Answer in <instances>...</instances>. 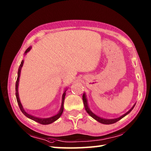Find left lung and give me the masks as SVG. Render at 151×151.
Segmentation results:
<instances>
[{"instance_id": "1", "label": "left lung", "mask_w": 151, "mask_h": 151, "mask_svg": "<svg viewBox=\"0 0 151 151\" xmlns=\"http://www.w3.org/2000/svg\"><path fill=\"white\" fill-rule=\"evenodd\" d=\"M83 104H84V106H85V109L86 110V111L87 112V113L90 115L93 118H94L95 120H97V122H99L101 123V124H114L117 122L119 121V119H121L122 118H123L124 116H126V115L128 114L130 112L132 111V110L133 109L135 105L134 104L133 106V107H132V108L129 110L128 112H126V114H124L122 116L119 117V118H115V119H104V118H100V117L97 116V115H95L94 113H93V112L91 111L89 107L88 106V104H87V98H86V95L85 93H84L83 95Z\"/></svg>"}]
</instances>
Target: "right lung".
<instances>
[{"label": "right lung", "instance_id": "add662e5", "mask_svg": "<svg viewBox=\"0 0 151 151\" xmlns=\"http://www.w3.org/2000/svg\"><path fill=\"white\" fill-rule=\"evenodd\" d=\"M31 48H32V47H28V48L25 50V54H26L28 52L30 51ZM24 63V60H22L21 63V64L19 67V69H18V73H17V79L16 81V84H15V95H16V98H17V101L18 103V105L19 106V108L21 109V111L22 113L25 115L26 117H27L28 118H29L31 119H32L33 121H35L37 122L43 124V125H47V124H52V122H54L56 120H57L61 116L62 114H63V110H64V98H65V95H66V91H64V92L63 95V97H62V104H61V107H60V111L58 114L56 115H55L54 116H52L50 117V118H37V117H35L33 116H32V115L27 114V112L25 111V109H23L22 104H21V103L20 101V99H19V93H18V86H19V78H20V74H21V68H22L23 66V64Z\"/></svg>", "mask_w": 151, "mask_h": 151}]
</instances>
